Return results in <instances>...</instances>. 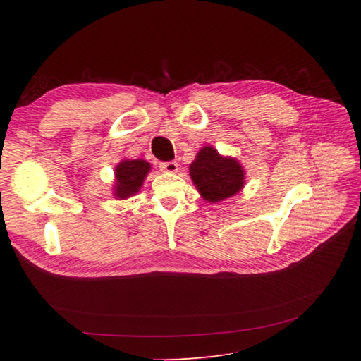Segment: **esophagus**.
Instances as JSON below:
<instances>
[{"instance_id":"34e87169","label":"esophagus","mask_w":361,"mask_h":361,"mask_svg":"<svg viewBox=\"0 0 361 361\" xmlns=\"http://www.w3.org/2000/svg\"><path fill=\"white\" fill-rule=\"evenodd\" d=\"M159 169L163 172L173 173L178 171V164H176V161H163V163H159Z\"/></svg>"}]
</instances>
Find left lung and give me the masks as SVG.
I'll list each match as a JSON object with an SVG mask.
<instances>
[{
	"mask_svg": "<svg viewBox=\"0 0 361 361\" xmlns=\"http://www.w3.org/2000/svg\"><path fill=\"white\" fill-rule=\"evenodd\" d=\"M189 172L198 192L211 203L233 197L245 183L242 166L233 158L220 157L214 147L198 152Z\"/></svg>",
	"mask_w": 361,
	"mask_h": 361,
	"instance_id": "left-lung-1",
	"label": "left lung"
}]
</instances>
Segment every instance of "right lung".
<instances>
[{
    "label": "right lung",
    "instance_id": "obj_1",
    "mask_svg": "<svg viewBox=\"0 0 361 361\" xmlns=\"http://www.w3.org/2000/svg\"><path fill=\"white\" fill-rule=\"evenodd\" d=\"M150 171V164L145 163L144 159H132L122 161L116 167V183H114V190L116 197L127 198L136 194L140 190L145 175Z\"/></svg>",
    "mask_w": 361,
    "mask_h": 361
}]
</instances>
